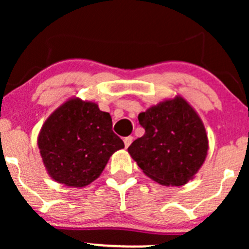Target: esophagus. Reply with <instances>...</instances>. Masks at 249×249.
I'll return each instance as SVG.
<instances>
[{"mask_svg":"<svg viewBox=\"0 0 249 249\" xmlns=\"http://www.w3.org/2000/svg\"><path fill=\"white\" fill-rule=\"evenodd\" d=\"M132 141H134V137H132V136L125 137V139H124V144H125V147H126V148L129 147V145L132 143Z\"/></svg>","mask_w":249,"mask_h":249,"instance_id":"obj_1","label":"esophagus"}]
</instances>
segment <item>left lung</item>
Wrapping results in <instances>:
<instances>
[{
    "mask_svg": "<svg viewBox=\"0 0 249 249\" xmlns=\"http://www.w3.org/2000/svg\"><path fill=\"white\" fill-rule=\"evenodd\" d=\"M144 135L127 152L143 173L161 185H184L205 162L208 139L201 118L177 95L139 114Z\"/></svg>",
    "mask_w": 249,
    "mask_h": 249,
    "instance_id": "8db88e82",
    "label": "left lung"
}]
</instances>
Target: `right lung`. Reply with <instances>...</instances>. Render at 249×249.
Returning <instances> with one entry per match:
<instances>
[{
  "instance_id": "right-lung-1",
  "label": "right lung",
  "mask_w": 249,
  "mask_h": 249,
  "mask_svg": "<svg viewBox=\"0 0 249 249\" xmlns=\"http://www.w3.org/2000/svg\"><path fill=\"white\" fill-rule=\"evenodd\" d=\"M37 144L48 175L71 188L94 182L113 153L124 148L113 132L109 113L78 97L67 100L47 118Z\"/></svg>"
}]
</instances>
